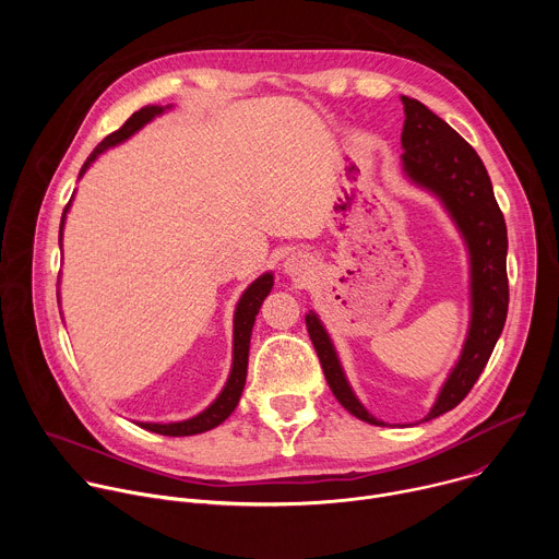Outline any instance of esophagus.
<instances>
[{"mask_svg": "<svg viewBox=\"0 0 559 559\" xmlns=\"http://www.w3.org/2000/svg\"><path fill=\"white\" fill-rule=\"evenodd\" d=\"M285 272L289 274V276H305L307 272H309V267H311V263H309V259H307V254H302V252H294V254H289L287 257V261H285Z\"/></svg>", "mask_w": 559, "mask_h": 559, "instance_id": "esophagus-1", "label": "esophagus"}]
</instances>
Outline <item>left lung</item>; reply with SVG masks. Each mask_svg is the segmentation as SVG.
I'll return each mask as SVG.
<instances>
[{
    "mask_svg": "<svg viewBox=\"0 0 559 559\" xmlns=\"http://www.w3.org/2000/svg\"><path fill=\"white\" fill-rule=\"evenodd\" d=\"M403 168L412 181L442 199L464 236L471 257V328L455 369L444 382L433 409L425 418L433 420L464 401L487 367L502 334L509 309V241L507 223L483 158L447 121L433 115L418 99L403 97ZM305 323L336 401L352 416L369 425H384L358 403L318 316L309 311Z\"/></svg>",
    "mask_w": 559,
    "mask_h": 559,
    "instance_id": "obj_1",
    "label": "left lung"
}]
</instances>
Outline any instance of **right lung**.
I'll return each instance as SVG.
<instances>
[{
  "mask_svg": "<svg viewBox=\"0 0 559 559\" xmlns=\"http://www.w3.org/2000/svg\"><path fill=\"white\" fill-rule=\"evenodd\" d=\"M164 108L162 106H145L141 108L139 112H134L119 130H115L112 134H108L93 152L91 156L86 158V164L82 168V173H79V177H82L88 166L95 162V158L110 145H117L121 141H126L130 134H134L141 126H145L150 119H154L156 115H162ZM70 207V201L68 205L63 207V214H61V229H63V218H66V212ZM272 285H274V278L272 274H263L261 278H257L248 289L246 294L241 296V300H238L236 305V313H234V362H231V373L227 378V384L225 389L221 391V395L216 397V401L199 416L190 418V420H183V423H170V425H154V423H141L143 429L147 431H154V433H162V436H194V433H203V431H210L214 427H218L238 405V401H241V393H243V386H246V376H248V354H250V336H252V328H254V321H257V313L265 300V296L272 292Z\"/></svg>",
  "mask_w": 559,
  "mask_h": 559,
  "instance_id": "right-lung-1",
  "label": "right lung"
}]
</instances>
